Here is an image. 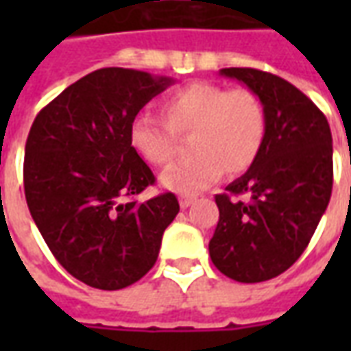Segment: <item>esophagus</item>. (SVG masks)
Instances as JSON below:
<instances>
[{
	"label": "esophagus",
	"mask_w": 351,
	"mask_h": 351,
	"mask_svg": "<svg viewBox=\"0 0 351 351\" xmlns=\"http://www.w3.org/2000/svg\"><path fill=\"white\" fill-rule=\"evenodd\" d=\"M193 203H195V197H188V195L180 197V206H182V208H188V206H191Z\"/></svg>",
	"instance_id": "34e87169"
}]
</instances>
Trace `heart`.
Here are the masks:
<instances>
[{
	"instance_id": "heart-1",
	"label": "heart",
	"mask_w": 351,
	"mask_h": 351,
	"mask_svg": "<svg viewBox=\"0 0 351 351\" xmlns=\"http://www.w3.org/2000/svg\"><path fill=\"white\" fill-rule=\"evenodd\" d=\"M167 122L138 112L130 125V145L148 165L161 167L176 152V133H190L191 158L161 173V186L197 193L220 180L226 169L244 173L263 150L267 116L250 90H228L214 82H191L163 99Z\"/></svg>"
}]
</instances>
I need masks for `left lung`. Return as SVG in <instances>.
Wrapping results in <instances>:
<instances>
[{"label": "left lung", "instance_id": "left-lung-1", "mask_svg": "<svg viewBox=\"0 0 351 351\" xmlns=\"http://www.w3.org/2000/svg\"><path fill=\"white\" fill-rule=\"evenodd\" d=\"M220 75L258 95L267 135L256 163L229 184L228 193L216 195L220 220L208 252L229 278L265 282L301 258L329 205L331 130L324 112L276 75L250 67H228Z\"/></svg>", "mask_w": 351, "mask_h": 351}]
</instances>
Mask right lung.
Returning <instances> with one entry per match:
<instances>
[{"mask_svg": "<svg viewBox=\"0 0 351 351\" xmlns=\"http://www.w3.org/2000/svg\"><path fill=\"white\" fill-rule=\"evenodd\" d=\"M175 80L105 67L65 88L26 141L27 208L58 263L97 289H122L158 259L180 210L175 193L137 203L154 173L130 145L131 120Z\"/></svg>", "mask_w": 351, "mask_h": 351, "instance_id": "1", "label": "right lung"}]
</instances>
